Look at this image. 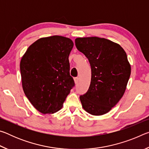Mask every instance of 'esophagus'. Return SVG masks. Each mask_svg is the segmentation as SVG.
<instances>
[{"label":"esophagus","mask_w":149,"mask_h":149,"mask_svg":"<svg viewBox=\"0 0 149 149\" xmlns=\"http://www.w3.org/2000/svg\"><path fill=\"white\" fill-rule=\"evenodd\" d=\"M78 81H79V78H78V77H75L74 78V81H75V84H77Z\"/></svg>","instance_id":"obj_1"}]
</instances>
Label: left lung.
<instances>
[{
    "mask_svg": "<svg viewBox=\"0 0 149 149\" xmlns=\"http://www.w3.org/2000/svg\"><path fill=\"white\" fill-rule=\"evenodd\" d=\"M75 43L91 68L89 89L79 99L89 114L101 116L122 99L131 74V65L123 48L110 40L97 37H79Z\"/></svg>",
    "mask_w": 149,
    "mask_h": 149,
    "instance_id": "1",
    "label": "left lung"
}]
</instances>
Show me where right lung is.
<instances>
[{
  "label": "right lung",
  "mask_w": 149,
  "mask_h": 149,
  "mask_svg": "<svg viewBox=\"0 0 149 149\" xmlns=\"http://www.w3.org/2000/svg\"><path fill=\"white\" fill-rule=\"evenodd\" d=\"M74 42L67 37H43L30 45L20 62L22 87L31 104L42 114L61 109L75 83L69 55Z\"/></svg>",
  "instance_id": "1"
}]
</instances>
